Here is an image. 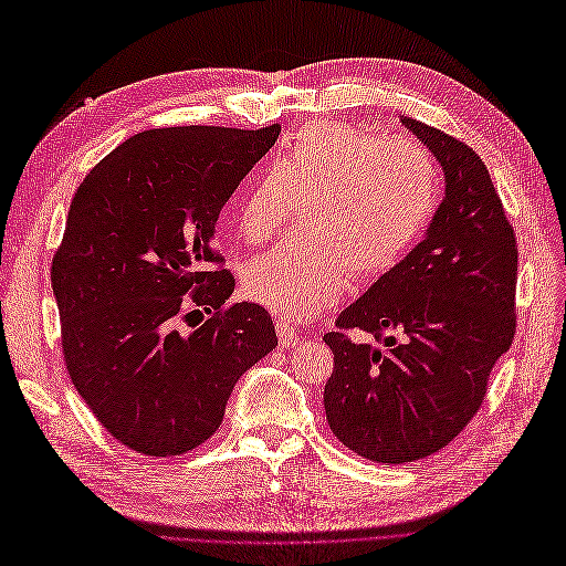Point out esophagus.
Masks as SVG:
<instances>
[{"label":"esophagus","mask_w":566,"mask_h":566,"mask_svg":"<svg viewBox=\"0 0 566 566\" xmlns=\"http://www.w3.org/2000/svg\"><path fill=\"white\" fill-rule=\"evenodd\" d=\"M276 335H279L283 346H297L300 344V333L285 321H276Z\"/></svg>","instance_id":"34e87169"}]
</instances>
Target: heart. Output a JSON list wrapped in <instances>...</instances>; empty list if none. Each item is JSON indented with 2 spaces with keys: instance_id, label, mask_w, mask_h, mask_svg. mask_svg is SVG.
I'll return each mask as SVG.
<instances>
[{
  "instance_id": "obj_1",
  "label": "heart",
  "mask_w": 566,
  "mask_h": 566,
  "mask_svg": "<svg viewBox=\"0 0 566 566\" xmlns=\"http://www.w3.org/2000/svg\"><path fill=\"white\" fill-rule=\"evenodd\" d=\"M438 199V164L417 140L311 122L239 201V231L250 243L274 239L295 201L304 227L250 262L248 295L290 321L318 316L342 297L348 271L365 281L398 266Z\"/></svg>"
}]
</instances>
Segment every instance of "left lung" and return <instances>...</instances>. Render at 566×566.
Here are the masks:
<instances>
[{
    "instance_id": "left-lung-1",
    "label": "left lung",
    "mask_w": 566,
    "mask_h": 566,
    "mask_svg": "<svg viewBox=\"0 0 566 566\" xmlns=\"http://www.w3.org/2000/svg\"><path fill=\"white\" fill-rule=\"evenodd\" d=\"M400 122L442 166V201L409 255L323 337L335 354L327 423L377 463L417 461L454 440L515 335L517 245L490 170L452 135L412 116ZM350 326L380 346L350 343Z\"/></svg>"
}]
</instances>
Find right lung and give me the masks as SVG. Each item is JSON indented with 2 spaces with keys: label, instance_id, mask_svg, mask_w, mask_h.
<instances>
[{
  "label": "right lung",
  "instance_id": "add662e5",
  "mask_svg": "<svg viewBox=\"0 0 566 566\" xmlns=\"http://www.w3.org/2000/svg\"><path fill=\"white\" fill-rule=\"evenodd\" d=\"M279 133L143 130L74 191L51 266L63 354L91 412L135 452L206 442L241 375L279 346L264 306H224L237 281L212 245L220 210ZM193 313L209 318L189 324Z\"/></svg>",
  "mask_w": 566,
  "mask_h": 566
}]
</instances>
